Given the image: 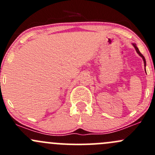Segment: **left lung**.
<instances>
[{
  "label": "left lung",
  "instance_id": "obj_1",
  "mask_svg": "<svg viewBox=\"0 0 155 155\" xmlns=\"http://www.w3.org/2000/svg\"><path fill=\"white\" fill-rule=\"evenodd\" d=\"M132 45H133V46H134V47L135 50H136V51L137 52V54H138L139 55H140V57H141L142 58H143V62H144V66H145V69H146V59H145L144 56H143V54H142L141 53H140V51H139V49H138V48H137V45L135 44V43H132Z\"/></svg>",
  "mask_w": 155,
  "mask_h": 155
}]
</instances>
